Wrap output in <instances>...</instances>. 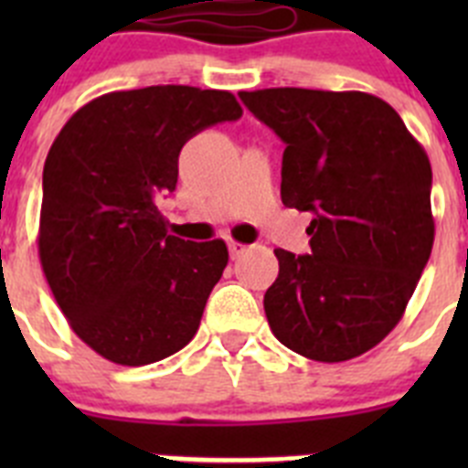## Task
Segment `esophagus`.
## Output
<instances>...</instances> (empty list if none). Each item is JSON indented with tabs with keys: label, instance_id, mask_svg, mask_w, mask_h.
Listing matches in <instances>:
<instances>
[{
	"label": "esophagus",
	"instance_id": "1",
	"mask_svg": "<svg viewBox=\"0 0 468 468\" xmlns=\"http://www.w3.org/2000/svg\"><path fill=\"white\" fill-rule=\"evenodd\" d=\"M243 250H246V246H243V243L229 241V255H231V258H239V255H241Z\"/></svg>",
	"mask_w": 468,
	"mask_h": 468
}]
</instances>
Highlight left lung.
Masks as SVG:
<instances>
[{"instance_id": "8db88e82", "label": "left lung", "mask_w": 468, "mask_h": 468, "mask_svg": "<svg viewBox=\"0 0 468 468\" xmlns=\"http://www.w3.org/2000/svg\"><path fill=\"white\" fill-rule=\"evenodd\" d=\"M239 98L283 140L281 201L307 210V255L276 248L264 292L276 340L321 363L356 358L403 316L433 246L431 164L403 119L361 90Z\"/></svg>"}]
</instances>
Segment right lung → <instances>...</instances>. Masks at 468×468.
I'll return each mask as SVG.
<instances>
[{
    "label": "right lung",
    "instance_id": "obj_1",
    "mask_svg": "<svg viewBox=\"0 0 468 468\" xmlns=\"http://www.w3.org/2000/svg\"><path fill=\"white\" fill-rule=\"evenodd\" d=\"M229 90L147 86L86 102L44 164L39 260L69 328L119 366H147L197 335L227 267L222 239L171 237L156 208L189 138L237 122Z\"/></svg>",
    "mask_w": 468,
    "mask_h": 468
}]
</instances>
